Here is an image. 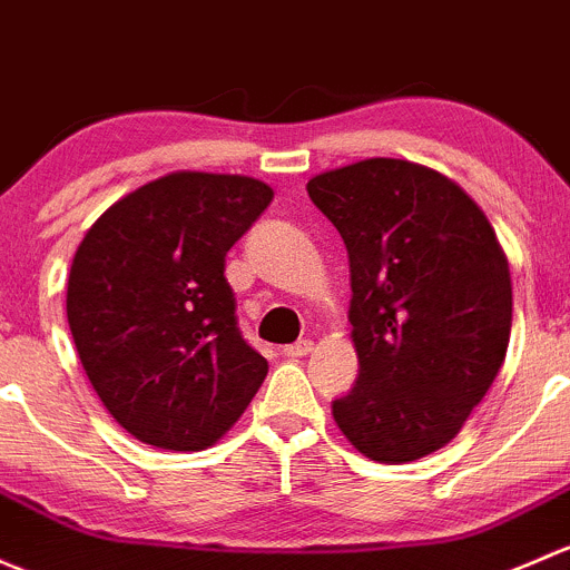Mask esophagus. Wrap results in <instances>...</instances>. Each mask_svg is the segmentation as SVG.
I'll return each instance as SVG.
<instances>
[{
	"label": "esophagus",
	"instance_id": "34e87169",
	"mask_svg": "<svg viewBox=\"0 0 570 570\" xmlns=\"http://www.w3.org/2000/svg\"><path fill=\"white\" fill-rule=\"evenodd\" d=\"M313 340H298V343H293V345H285L283 348V354L285 356H291V360H298V356H307L309 351H313Z\"/></svg>",
	"mask_w": 570,
	"mask_h": 570
}]
</instances>
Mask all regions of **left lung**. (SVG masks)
<instances>
[{
    "label": "left lung",
    "instance_id": "obj_1",
    "mask_svg": "<svg viewBox=\"0 0 570 570\" xmlns=\"http://www.w3.org/2000/svg\"><path fill=\"white\" fill-rule=\"evenodd\" d=\"M348 249L360 379L332 403L367 459L406 463L455 439L508 354L510 268L494 227L442 173L365 158L307 184Z\"/></svg>",
    "mask_w": 570,
    "mask_h": 570
}]
</instances>
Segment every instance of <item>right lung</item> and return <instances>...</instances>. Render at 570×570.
<instances>
[{
  "label": "right lung",
  "mask_w": 570,
  "mask_h": 570,
  "mask_svg": "<svg viewBox=\"0 0 570 570\" xmlns=\"http://www.w3.org/2000/svg\"><path fill=\"white\" fill-rule=\"evenodd\" d=\"M274 191L246 175L169 173L117 199L70 263L68 324L117 425L195 453L219 442L268 373L238 332L225 255Z\"/></svg>",
  "instance_id": "obj_1"
}]
</instances>
